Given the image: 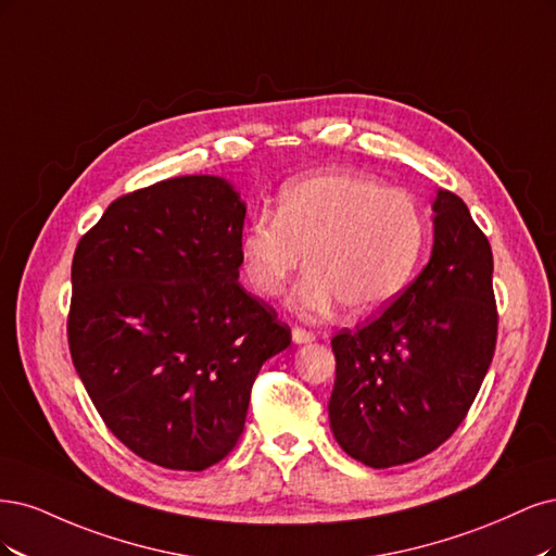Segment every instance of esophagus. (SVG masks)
Wrapping results in <instances>:
<instances>
[{
    "label": "esophagus",
    "mask_w": 556,
    "mask_h": 556,
    "mask_svg": "<svg viewBox=\"0 0 556 556\" xmlns=\"http://www.w3.org/2000/svg\"><path fill=\"white\" fill-rule=\"evenodd\" d=\"M314 339H316V332L304 330V328H300V326L293 328V342H295V344H309V342H314Z\"/></svg>",
    "instance_id": "esophagus-1"
}]
</instances>
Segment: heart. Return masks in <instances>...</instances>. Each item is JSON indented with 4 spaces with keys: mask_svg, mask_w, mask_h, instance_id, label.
I'll list each match as a JSON object with an SVG mask.
<instances>
[{
    "mask_svg": "<svg viewBox=\"0 0 556 556\" xmlns=\"http://www.w3.org/2000/svg\"><path fill=\"white\" fill-rule=\"evenodd\" d=\"M427 224L414 195L361 173L300 177L279 191L275 217L256 214L240 238L252 289L277 298L307 252V275L293 298L304 316H324L337 302L349 314L383 309L414 277Z\"/></svg>",
    "mask_w": 556,
    "mask_h": 556,
    "instance_id": "obj_1",
    "label": "heart"
}]
</instances>
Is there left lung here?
<instances>
[{"label":"left lung","mask_w":556,"mask_h":556,"mask_svg":"<svg viewBox=\"0 0 556 556\" xmlns=\"http://www.w3.org/2000/svg\"><path fill=\"white\" fill-rule=\"evenodd\" d=\"M492 247L459 195L434 201L432 258L376 318L332 337L330 427L371 469L416 462L467 418L496 346Z\"/></svg>","instance_id":"obj_1"}]
</instances>
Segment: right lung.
Returning <instances> with one entry per match:
<instances>
[{
	"label": "right lung",
	"instance_id": "right-lung-1",
	"mask_svg": "<svg viewBox=\"0 0 556 556\" xmlns=\"http://www.w3.org/2000/svg\"><path fill=\"white\" fill-rule=\"evenodd\" d=\"M247 207L222 177L119 195L71 265V361L138 457L203 471L236 447L252 386L291 328L240 277Z\"/></svg>",
	"mask_w": 556,
	"mask_h": 556
}]
</instances>
